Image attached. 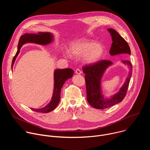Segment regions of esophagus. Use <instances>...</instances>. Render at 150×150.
I'll use <instances>...</instances> for the list:
<instances>
[{
    "mask_svg": "<svg viewBox=\"0 0 150 150\" xmlns=\"http://www.w3.org/2000/svg\"><path fill=\"white\" fill-rule=\"evenodd\" d=\"M75 73H76V74H81V71H80L79 69L77 68V69L75 70Z\"/></svg>",
    "mask_w": 150,
    "mask_h": 150,
    "instance_id": "34e87169",
    "label": "esophagus"
}]
</instances>
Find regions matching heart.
<instances>
[{"label":"heart","instance_id":"obj_1","mask_svg":"<svg viewBox=\"0 0 150 150\" xmlns=\"http://www.w3.org/2000/svg\"><path fill=\"white\" fill-rule=\"evenodd\" d=\"M104 46L98 42L81 38L74 42L69 49V53L74 56L83 55V61L88 64H93L98 62L103 56Z\"/></svg>","mask_w":150,"mask_h":150}]
</instances>
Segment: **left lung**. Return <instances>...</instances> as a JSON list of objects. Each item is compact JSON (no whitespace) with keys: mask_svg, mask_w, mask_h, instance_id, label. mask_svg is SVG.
<instances>
[{"mask_svg":"<svg viewBox=\"0 0 150 150\" xmlns=\"http://www.w3.org/2000/svg\"><path fill=\"white\" fill-rule=\"evenodd\" d=\"M110 33L113 42L110 50V54L130 55L131 50L127 42L115 30L109 28L108 30ZM125 65L129 67V71L125 82L119 91L113 96L110 98H104L101 94V80L105 69L111 66L113 63L110 60H102L91 65H86L82 68L83 72L85 74V80L86 83L87 101L94 108L104 109L121 102L125 98L130 79L132 74V67L129 60H123Z\"/></svg>","mask_w":150,"mask_h":150,"instance_id":"8db88e82","label":"left lung"}]
</instances>
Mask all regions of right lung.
I'll return each instance as SVG.
<instances>
[{
  "label": "right lung",
  "mask_w": 150,
  "mask_h": 150,
  "mask_svg": "<svg viewBox=\"0 0 150 150\" xmlns=\"http://www.w3.org/2000/svg\"><path fill=\"white\" fill-rule=\"evenodd\" d=\"M53 36L52 34L47 32H40L37 34L27 33L24 35H21L18 42V50L12 62V69L13 68L15 59L23 45L27 43V42H34V43L41 45H47L53 41ZM73 74L74 71L70 68L55 70L54 73V90L53 96L50 103L42 109H31L35 112L43 113H46L53 111L56 108L60 101L61 88L63 87L64 83L68 79L72 78Z\"/></svg>",
  "instance_id": "1"
}]
</instances>
